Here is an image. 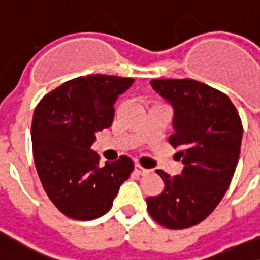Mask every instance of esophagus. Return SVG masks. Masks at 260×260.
<instances>
[{"mask_svg":"<svg viewBox=\"0 0 260 260\" xmlns=\"http://www.w3.org/2000/svg\"><path fill=\"white\" fill-rule=\"evenodd\" d=\"M135 170H136V173H139V175H146V173H149V170L148 169H145V167H142L140 164H135Z\"/></svg>","mask_w":260,"mask_h":260,"instance_id":"obj_1","label":"esophagus"}]
</instances>
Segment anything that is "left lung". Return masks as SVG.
Listing matches in <instances>:
<instances>
[{"label":"left lung","instance_id":"obj_1","mask_svg":"<svg viewBox=\"0 0 260 260\" xmlns=\"http://www.w3.org/2000/svg\"><path fill=\"white\" fill-rule=\"evenodd\" d=\"M173 108V135L182 173L157 170L164 191L148 197L152 219L170 230L189 228L216 209L231 183L241 148L243 124L230 98L195 80H152Z\"/></svg>","mask_w":260,"mask_h":260}]
</instances>
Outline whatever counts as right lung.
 Listing matches in <instances>:
<instances>
[{"label":"right lung","mask_w":260,"mask_h":260,"mask_svg":"<svg viewBox=\"0 0 260 260\" xmlns=\"http://www.w3.org/2000/svg\"><path fill=\"white\" fill-rule=\"evenodd\" d=\"M133 83L112 75L80 77L50 91L34 111L35 167L48 198L68 217L91 220L109 212L133 172L128 157L101 166L91 149L96 133L112 125L118 96Z\"/></svg>","instance_id":"add662e5"}]
</instances>
